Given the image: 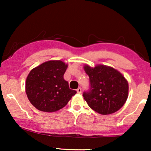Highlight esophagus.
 <instances>
[{"instance_id":"1","label":"esophagus","mask_w":151,"mask_h":151,"mask_svg":"<svg viewBox=\"0 0 151 151\" xmlns=\"http://www.w3.org/2000/svg\"><path fill=\"white\" fill-rule=\"evenodd\" d=\"M77 92L78 93H81V89L80 87H79L78 88V89H77Z\"/></svg>"}]
</instances>
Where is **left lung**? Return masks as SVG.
Here are the masks:
<instances>
[{
  "label": "left lung",
  "instance_id": "left-lung-1",
  "mask_svg": "<svg viewBox=\"0 0 151 151\" xmlns=\"http://www.w3.org/2000/svg\"><path fill=\"white\" fill-rule=\"evenodd\" d=\"M89 77L90 89L83 93L84 100L91 109L102 115L119 111L129 96V84L119 71L109 66H84Z\"/></svg>",
  "mask_w": 151,
  "mask_h": 151
}]
</instances>
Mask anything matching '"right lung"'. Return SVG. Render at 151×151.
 <instances>
[{"label": "right lung", "instance_id": "1", "mask_svg": "<svg viewBox=\"0 0 151 151\" xmlns=\"http://www.w3.org/2000/svg\"><path fill=\"white\" fill-rule=\"evenodd\" d=\"M67 64L61 60H50L30 71L25 81L29 101L38 110L54 112L67 104L77 91L70 89L64 79Z\"/></svg>", "mask_w": 151, "mask_h": 151}]
</instances>
